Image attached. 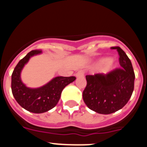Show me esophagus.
Masks as SVG:
<instances>
[{
  "instance_id": "obj_1",
  "label": "esophagus",
  "mask_w": 147,
  "mask_h": 147,
  "mask_svg": "<svg viewBox=\"0 0 147 147\" xmlns=\"http://www.w3.org/2000/svg\"><path fill=\"white\" fill-rule=\"evenodd\" d=\"M84 71H82V70H80V71H78L77 73L76 74V77H80V76H84Z\"/></svg>"
}]
</instances>
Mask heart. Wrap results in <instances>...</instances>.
Returning a JSON list of instances; mask_svg holds the SVG:
<instances>
[{
	"label": "heart",
	"instance_id": "1",
	"mask_svg": "<svg viewBox=\"0 0 147 147\" xmlns=\"http://www.w3.org/2000/svg\"><path fill=\"white\" fill-rule=\"evenodd\" d=\"M98 64L100 66L105 65V70L106 71H110L113 70L115 67V64L112 61V59L110 58H102V59H99L98 62Z\"/></svg>",
	"mask_w": 147,
	"mask_h": 147
}]
</instances>
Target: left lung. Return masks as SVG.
I'll list each match as a JSON object with an SVG mask.
<instances>
[{
    "label": "left lung",
    "mask_w": 147,
    "mask_h": 147,
    "mask_svg": "<svg viewBox=\"0 0 147 147\" xmlns=\"http://www.w3.org/2000/svg\"><path fill=\"white\" fill-rule=\"evenodd\" d=\"M120 68L110 72L87 75V85L82 93L83 100L90 110L100 114L115 113L128 102L134 90L135 74L130 59L120 47Z\"/></svg>",
    "instance_id": "8db88e82"
}]
</instances>
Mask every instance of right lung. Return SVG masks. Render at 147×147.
<instances>
[{"mask_svg": "<svg viewBox=\"0 0 147 147\" xmlns=\"http://www.w3.org/2000/svg\"><path fill=\"white\" fill-rule=\"evenodd\" d=\"M41 50H33L18 62L11 74V91L15 100L23 108L34 113L47 112L57 105L62 90L76 80L75 76H57L38 88H30L21 81L20 73L32 57L41 54Z\"/></svg>", "mask_w": 147, "mask_h": 147, "instance_id": "obj_1", "label": "right lung"}]
</instances>
